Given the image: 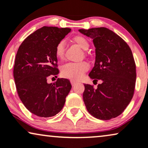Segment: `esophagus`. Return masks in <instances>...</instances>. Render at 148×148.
<instances>
[{"instance_id": "esophagus-1", "label": "esophagus", "mask_w": 148, "mask_h": 148, "mask_svg": "<svg viewBox=\"0 0 148 148\" xmlns=\"http://www.w3.org/2000/svg\"><path fill=\"white\" fill-rule=\"evenodd\" d=\"M71 85L73 86H75L77 84H78V82L75 81V80H71Z\"/></svg>"}]
</instances>
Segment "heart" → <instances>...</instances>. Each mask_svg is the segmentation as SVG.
<instances>
[{
	"label": "heart",
	"instance_id": "heart-1",
	"mask_svg": "<svg viewBox=\"0 0 148 148\" xmlns=\"http://www.w3.org/2000/svg\"><path fill=\"white\" fill-rule=\"evenodd\" d=\"M80 48L87 50L89 47V43L86 38L83 36H75L73 39ZM65 43L64 41L58 42L56 46L55 53L58 59H62L64 56ZM88 69V65L85 62L66 63L61 68V73L64 77L71 79H79Z\"/></svg>",
	"mask_w": 148,
	"mask_h": 148
}]
</instances>
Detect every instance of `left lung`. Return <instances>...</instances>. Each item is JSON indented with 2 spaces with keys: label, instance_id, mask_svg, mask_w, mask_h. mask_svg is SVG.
<instances>
[{
  "label": "left lung",
  "instance_id": "obj_1",
  "mask_svg": "<svg viewBox=\"0 0 148 148\" xmlns=\"http://www.w3.org/2000/svg\"><path fill=\"white\" fill-rule=\"evenodd\" d=\"M93 39L95 66L89 73L102 83L97 89L84 84L83 99L88 112L95 118L108 120L124 112L133 97L136 65L131 49L120 36L105 27L79 29Z\"/></svg>",
  "mask_w": 148,
  "mask_h": 148
}]
</instances>
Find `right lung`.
Masks as SVG:
<instances>
[{
    "instance_id": "obj_1",
    "label": "right lung",
    "mask_w": 148,
    "mask_h": 148,
    "mask_svg": "<svg viewBox=\"0 0 148 148\" xmlns=\"http://www.w3.org/2000/svg\"><path fill=\"white\" fill-rule=\"evenodd\" d=\"M71 30L43 26L26 37L18 48L13 67L17 92L26 109L37 116L49 118L60 112L71 89L67 79L58 78L53 84L47 82L58 74L56 46Z\"/></svg>"
}]
</instances>
